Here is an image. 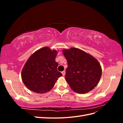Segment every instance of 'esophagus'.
<instances>
[{"instance_id":"esophagus-1","label":"esophagus","mask_w":123,"mask_h":123,"mask_svg":"<svg viewBox=\"0 0 123 123\" xmlns=\"http://www.w3.org/2000/svg\"><path fill=\"white\" fill-rule=\"evenodd\" d=\"M65 71H63L62 72V75L63 76H65Z\"/></svg>"}]
</instances>
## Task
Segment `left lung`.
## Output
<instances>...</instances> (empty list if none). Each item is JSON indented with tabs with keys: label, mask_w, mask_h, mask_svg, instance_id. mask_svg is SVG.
Returning a JSON list of instances; mask_svg holds the SVG:
<instances>
[{
	"label": "left lung",
	"mask_w": 123,
	"mask_h": 123,
	"mask_svg": "<svg viewBox=\"0 0 123 123\" xmlns=\"http://www.w3.org/2000/svg\"><path fill=\"white\" fill-rule=\"evenodd\" d=\"M62 51L68 64L65 79L72 90L83 94L94 89L102 75V68L97 59L75 48Z\"/></svg>",
	"instance_id": "left-lung-1"
}]
</instances>
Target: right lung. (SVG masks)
Returning <instances> with one entry per match:
<instances>
[{
    "label": "right lung",
    "mask_w": 123,
    "mask_h": 123,
    "mask_svg": "<svg viewBox=\"0 0 123 123\" xmlns=\"http://www.w3.org/2000/svg\"><path fill=\"white\" fill-rule=\"evenodd\" d=\"M57 54L56 51L47 47L36 51L29 58L22 70L21 79L29 90L44 93L52 89L58 78L62 75L57 69Z\"/></svg>",
    "instance_id": "right-lung-1"
}]
</instances>
